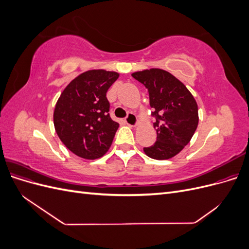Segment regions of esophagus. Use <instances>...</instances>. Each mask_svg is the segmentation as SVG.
<instances>
[{"label": "esophagus", "instance_id": "34e87169", "mask_svg": "<svg viewBox=\"0 0 249 249\" xmlns=\"http://www.w3.org/2000/svg\"><path fill=\"white\" fill-rule=\"evenodd\" d=\"M125 123L127 125H130V126H136L138 124L137 116L133 114V113H129L127 116L125 117Z\"/></svg>", "mask_w": 249, "mask_h": 249}]
</instances>
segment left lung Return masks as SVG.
I'll return each mask as SVG.
<instances>
[{
    "mask_svg": "<svg viewBox=\"0 0 249 249\" xmlns=\"http://www.w3.org/2000/svg\"><path fill=\"white\" fill-rule=\"evenodd\" d=\"M132 77L147 88L149 105L154 108L152 114L156 117L157 141L143 150L155 160L170 159L190 142L196 131V101L182 82L164 70L136 71Z\"/></svg>",
    "mask_w": 249,
    "mask_h": 249,
    "instance_id": "obj_1",
    "label": "left lung"
}]
</instances>
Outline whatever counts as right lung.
<instances>
[{"label": "right lung", "mask_w": 249, "mask_h": 249, "mask_svg": "<svg viewBox=\"0 0 249 249\" xmlns=\"http://www.w3.org/2000/svg\"><path fill=\"white\" fill-rule=\"evenodd\" d=\"M119 77L115 71L91 70L65 87L54 110L56 133L71 153L87 160L108 152L119 124L109 115L106 93Z\"/></svg>", "instance_id": "obj_1"}]
</instances>
